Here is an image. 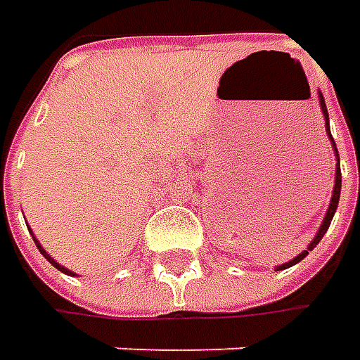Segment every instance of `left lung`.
<instances>
[{
  "instance_id": "left-lung-1",
  "label": "left lung",
  "mask_w": 360,
  "mask_h": 360,
  "mask_svg": "<svg viewBox=\"0 0 360 360\" xmlns=\"http://www.w3.org/2000/svg\"><path fill=\"white\" fill-rule=\"evenodd\" d=\"M319 102H321V112H323V116H325V130L326 136H328V140H330V144H333V150H335V158H337V168H335V186H333V196H330V204H328V210H326L325 218H323V224L319 226L316 230V234H314V238L311 240V244L307 246V250H302L300 255L295 256L292 260H288V262H284V264H278L276 270H284L288 269V266H295L297 262H300L304 256L309 255V250H312L319 242L323 240V236L326 234V230L330 226V220H333V216L337 212V206H339V198H340V160H339V150H337V146H335V140H333V136H330V126H328V112H326V104H325V98H323V94L319 91Z\"/></svg>"
}]
</instances>
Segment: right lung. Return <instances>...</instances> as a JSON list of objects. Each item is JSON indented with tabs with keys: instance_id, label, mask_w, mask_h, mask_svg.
Segmentation results:
<instances>
[{
	"instance_id": "add662e5",
	"label": "right lung",
	"mask_w": 360,
	"mask_h": 360,
	"mask_svg": "<svg viewBox=\"0 0 360 360\" xmlns=\"http://www.w3.org/2000/svg\"><path fill=\"white\" fill-rule=\"evenodd\" d=\"M27 230H30V226H27ZM30 234H32V238H34L35 246H37V250H39V252H41V255L46 256V258H48V262H51V264H53V266H56V269L60 270V272H63V274H68V276H76V272H72V270H70V269H65V266H62V264H60V262H56V260H53V258H51V256H49L48 252H46V250H44V246H41V244H39V240H37V238H35V236H34V232H32V230H30Z\"/></svg>"
}]
</instances>
